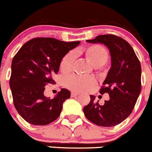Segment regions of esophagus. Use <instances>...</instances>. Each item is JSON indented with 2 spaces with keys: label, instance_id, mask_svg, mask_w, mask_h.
Wrapping results in <instances>:
<instances>
[{
  "label": "esophagus",
  "instance_id": "obj_1",
  "mask_svg": "<svg viewBox=\"0 0 152 152\" xmlns=\"http://www.w3.org/2000/svg\"><path fill=\"white\" fill-rule=\"evenodd\" d=\"M79 94V93H77V92H71V97H76V96H78Z\"/></svg>",
  "mask_w": 152,
  "mask_h": 152
}]
</instances>
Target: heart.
Instances as JSON below:
<instances>
[{"label": "heart", "mask_w": 152, "mask_h": 152, "mask_svg": "<svg viewBox=\"0 0 152 152\" xmlns=\"http://www.w3.org/2000/svg\"><path fill=\"white\" fill-rule=\"evenodd\" d=\"M86 58L94 66H101L109 60V53L104 47L100 45H91L81 51ZM75 55L73 52L66 54L61 60L60 70L63 73L70 71L74 60ZM96 86V79L92 76L71 75L65 80V86L76 92L88 91Z\"/></svg>", "instance_id": "1"}]
</instances>
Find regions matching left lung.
<instances>
[{"label":"left lung","instance_id":"left-lung-1","mask_svg":"<svg viewBox=\"0 0 152 152\" xmlns=\"http://www.w3.org/2000/svg\"><path fill=\"white\" fill-rule=\"evenodd\" d=\"M90 43H102L108 48L111 67L100 93L109 94L104 105L95 103V97L83 108L86 117L102 127H113L122 122L132 113L141 91L142 69L134 49L122 38L113 34L96 37L86 40Z\"/></svg>","mask_w":152,"mask_h":152}]
</instances>
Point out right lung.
Wrapping results in <instances>:
<instances>
[{
	"mask_svg": "<svg viewBox=\"0 0 152 152\" xmlns=\"http://www.w3.org/2000/svg\"><path fill=\"white\" fill-rule=\"evenodd\" d=\"M80 41L64 42L55 38L37 37L25 42L11 64L10 86L15 110L27 122L46 125L58 118L69 91L61 89L53 99L44 96L45 86L55 84L64 57Z\"/></svg>",
	"mask_w": 152,
	"mask_h": 152,
	"instance_id": "1",
	"label": "right lung"
}]
</instances>
